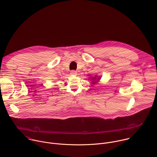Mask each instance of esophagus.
<instances>
[{
  "label": "esophagus",
  "instance_id": "obj_1",
  "mask_svg": "<svg viewBox=\"0 0 157 157\" xmlns=\"http://www.w3.org/2000/svg\"><path fill=\"white\" fill-rule=\"evenodd\" d=\"M71 75H73V76H76L77 75V71H75V70H72V71H71Z\"/></svg>",
  "mask_w": 157,
  "mask_h": 157
}]
</instances>
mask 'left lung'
Listing matches in <instances>:
<instances>
[{"label": "left lung", "instance_id": "left-lung-1", "mask_svg": "<svg viewBox=\"0 0 157 157\" xmlns=\"http://www.w3.org/2000/svg\"><path fill=\"white\" fill-rule=\"evenodd\" d=\"M96 79V78H93L92 79ZM98 79H99V78H98Z\"/></svg>", "mask_w": 157, "mask_h": 157}]
</instances>
